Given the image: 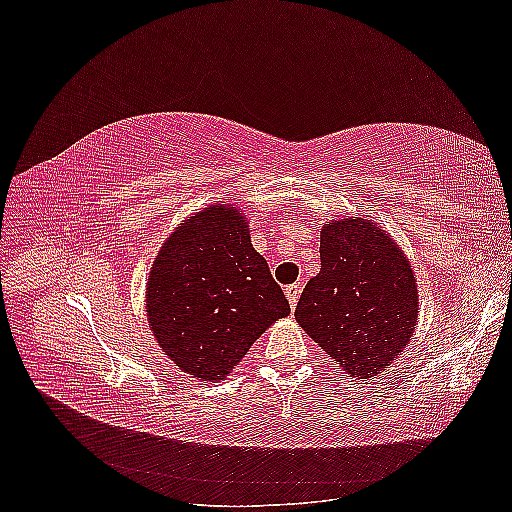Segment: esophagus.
<instances>
[{
	"label": "esophagus",
	"instance_id": "obj_1",
	"mask_svg": "<svg viewBox=\"0 0 512 512\" xmlns=\"http://www.w3.org/2000/svg\"><path fill=\"white\" fill-rule=\"evenodd\" d=\"M284 292H286V297H288V301H290V307H292V309L297 307L299 292H301V284H290V286H286V288H284Z\"/></svg>",
	"mask_w": 512,
	"mask_h": 512
}]
</instances>
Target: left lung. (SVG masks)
Segmentation results:
<instances>
[{
	"label": "left lung",
	"instance_id": "1",
	"mask_svg": "<svg viewBox=\"0 0 512 512\" xmlns=\"http://www.w3.org/2000/svg\"><path fill=\"white\" fill-rule=\"evenodd\" d=\"M410 262L374 222L322 226L320 273L307 282L294 318L354 378L389 365L416 329Z\"/></svg>",
	"mask_w": 512,
	"mask_h": 512
}]
</instances>
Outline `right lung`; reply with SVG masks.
Segmentation results:
<instances>
[{"label":"right lung","mask_w":512,"mask_h":512,"mask_svg":"<svg viewBox=\"0 0 512 512\" xmlns=\"http://www.w3.org/2000/svg\"><path fill=\"white\" fill-rule=\"evenodd\" d=\"M288 314L286 294L235 207L196 213L164 243L149 273L153 335L170 361L200 380H222Z\"/></svg>","instance_id":"right-lung-1"}]
</instances>
